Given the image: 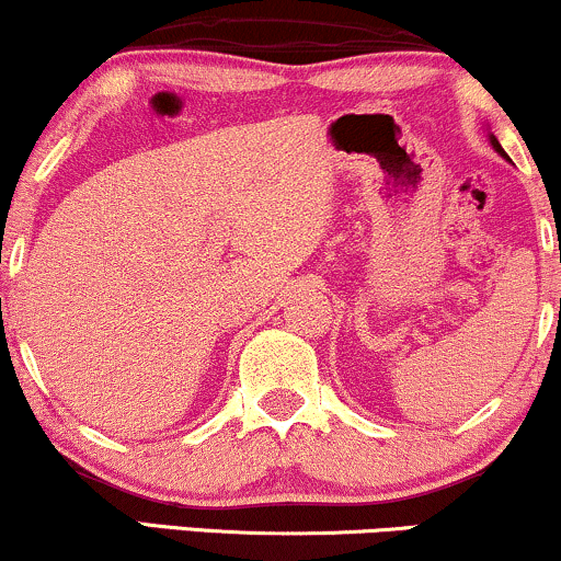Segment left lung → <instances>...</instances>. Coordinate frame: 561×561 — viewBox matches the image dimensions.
<instances>
[{
  "label": "left lung",
  "instance_id": "obj_1",
  "mask_svg": "<svg viewBox=\"0 0 561 561\" xmlns=\"http://www.w3.org/2000/svg\"><path fill=\"white\" fill-rule=\"evenodd\" d=\"M491 144H493V149H496V151H499V154H504L502 144H499V141H496V136H491ZM504 157H506V154H504Z\"/></svg>",
  "mask_w": 561,
  "mask_h": 561
}]
</instances>
